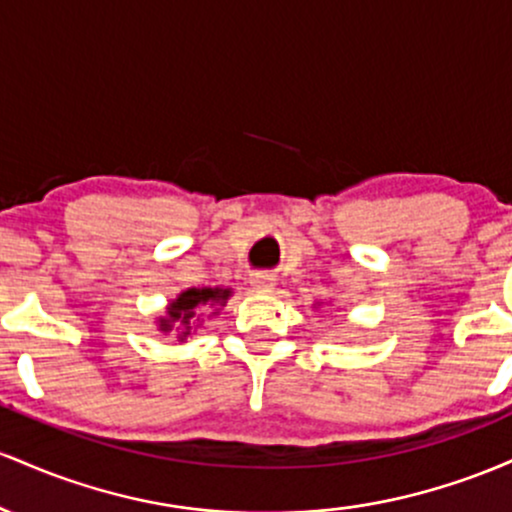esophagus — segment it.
<instances>
[{"instance_id":"34e87169","label":"esophagus","mask_w":512,"mask_h":512,"mask_svg":"<svg viewBox=\"0 0 512 512\" xmlns=\"http://www.w3.org/2000/svg\"><path fill=\"white\" fill-rule=\"evenodd\" d=\"M254 287L256 290H271L273 275L271 273H254Z\"/></svg>"}]
</instances>
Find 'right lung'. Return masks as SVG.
Instances as JSON below:
<instances>
[{"label":"right lung","mask_w":512,"mask_h":512,"mask_svg":"<svg viewBox=\"0 0 512 512\" xmlns=\"http://www.w3.org/2000/svg\"><path fill=\"white\" fill-rule=\"evenodd\" d=\"M229 297V290H220V287H191V290L181 292V297L176 302H171L169 307V317L162 319L159 329L162 331H176V336L186 338L191 336V331L195 329V309L200 304H210V302H225Z\"/></svg>","instance_id":"1"}]
</instances>
